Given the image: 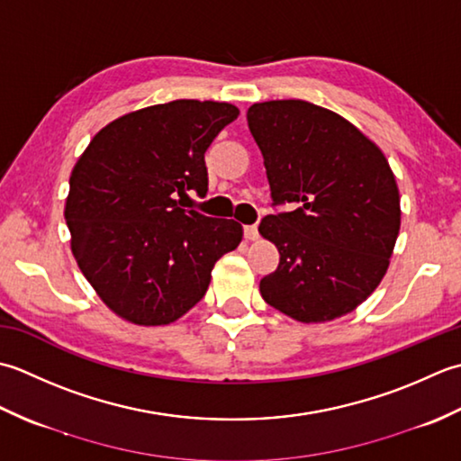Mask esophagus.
<instances>
[{
  "instance_id": "1",
  "label": "esophagus",
  "mask_w": 461,
  "mask_h": 461,
  "mask_svg": "<svg viewBox=\"0 0 461 461\" xmlns=\"http://www.w3.org/2000/svg\"><path fill=\"white\" fill-rule=\"evenodd\" d=\"M244 239H247V240H257L258 239L257 224H244Z\"/></svg>"
}]
</instances>
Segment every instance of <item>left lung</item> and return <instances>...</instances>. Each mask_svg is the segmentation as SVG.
Segmentation results:
<instances>
[{"label":"left lung","instance_id":"left-lung-1","mask_svg":"<svg viewBox=\"0 0 461 461\" xmlns=\"http://www.w3.org/2000/svg\"><path fill=\"white\" fill-rule=\"evenodd\" d=\"M247 119L272 206H298L260 221L280 252L260 280L262 298L306 324L352 312L386 275L400 232L386 157L344 117L308 101L255 103Z\"/></svg>","mask_w":461,"mask_h":461}]
</instances>
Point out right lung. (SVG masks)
Here are the masks:
<instances>
[{"mask_svg": "<svg viewBox=\"0 0 461 461\" xmlns=\"http://www.w3.org/2000/svg\"><path fill=\"white\" fill-rule=\"evenodd\" d=\"M239 117L230 103L178 99L103 127L69 178L71 250L113 312L171 324L204 296L211 272L242 240L232 219L185 211L176 194L209 191L204 153Z\"/></svg>", "mask_w": 461, "mask_h": 461, "instance_id": "add662e5", "label": "right lung"}]
</instances>
